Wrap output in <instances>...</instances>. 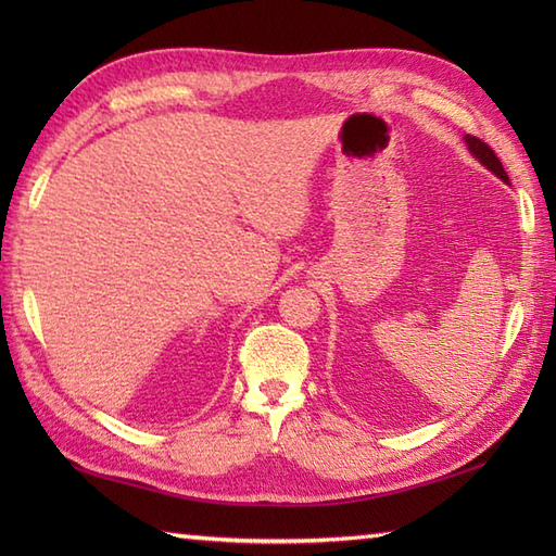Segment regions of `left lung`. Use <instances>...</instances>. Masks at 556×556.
I'll return each mask as SVG.
<instances>
[{
	"instance_id": "8db88e82",
	"label": "left lung",
	"mask_w": 556,
	"mask_h": 556,
	"mask_svg": "<svg viewBox=\"0 0 556 556\" xmlns=\"http://www.w3.org/2000/svg\"><path fill=\"white\" fill-rule=\"evenodd\" d=\"M466 143H468V150L473 152V155H476L482 164H485V167H488L490 172L497 174L502 181H509V176H506L500 157L494 155V150L485 143V140H480V138H476V136H466Z\"/></svg>"
}]
</instances>
